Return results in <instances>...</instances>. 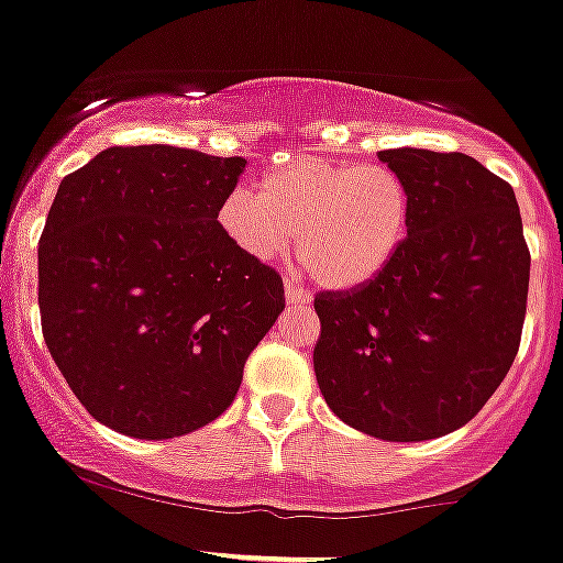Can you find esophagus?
I'll return each instance as SVG.
<instances>
[{
	"mask_svg": "<svg viewBox=\"0 0 563 563\" xmlns=\"http://www.w3.org/2000/svg\"><path fill=\"white\" fill-rule=\"evenodd\" d=\"M286 299L288 305H308L310 291L305 286H299L297 280H286Z\"/></svg>",
	"mask_w": 563,
	"mask_h": 563,
	"instance_id": "34e87169",
	"label": "esophagus"
}]
</instances>
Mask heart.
Here are the masks:
<instances>
[{"label": "heart", "instance_id": "heart-1", "mask_svg": "<svg viewBox=\"0 0 563 563\" xmlns=\"http://www.w3.org/2000/svg\"><path fill=\"white\" fill-rule=\"evenodd\" d=\"M217 225L250 261L277 258L294 236L299 264L316 283L357 288L374 280L404 244L409 189L385 165L302 156L264 173L255 195H228Z\"/></svg>", "mask_w": 563, "mask_h": 563}]
</instances>
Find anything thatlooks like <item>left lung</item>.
<instances>
[{
  "mask_svg": "<svg viewBox=\"0 0 563 563\" xmlns=\"http://www.w3.org/2000/svg\"><path fill=\"white\" fill-rule=\"evenodd\" d=\"M409 189L390 264L352 291L316 294L313 368L327 407L390 443L476 418L517 357L531 253L515 189L465 154L379 151Z\"/></svg>",
  "mask_w": 563,
  "mask_h": 563,
  "instance_id": "left-lung-1",
  "label": "left lung"
}]
</instances>
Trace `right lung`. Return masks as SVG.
<instances>
[{
  "label": "right lung",
  "mask_w": 563,
  "mask_h": 563,
  "mask_svg": "<svg viewBox=\"0 0 563 563\" xmlns=\"http://www.w3.org/2000/svg\"><path fill=\"white\" fill-rule=\"evenodd\" d=\"M247 162L107 148L63 178L37 244L46 346L103 427L170 440L220 418L286 308L283 280L222 236Z\"/></svg>",
  "instance_id": "right-lung-1"
}]
</instances>
